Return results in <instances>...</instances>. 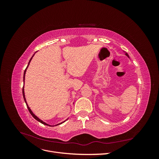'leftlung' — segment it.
I'll use <instances>...</instances> for the list:
<instances>
[{
    "label": "left lung",
    "instance_id": "8db88e82",
    "mask_svg": "<svg viewBox=\"0 0 159 159\" xmlns=\"http://www.w3.org/2000/svg\"><path fill=\"white\" fill-rule=\"evenodd\" d=\"M126 55H127V56H128V55H127V54H126Z\"/></svg>",
    "mask_w": 159,
    "mask_h": 159
}]
</instances>
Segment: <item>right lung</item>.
<instances>
[{"label": "right lung", "mask_w": 159, "mask_h": 159, "mask_svg": "<svg viewBox=\"0 0 159 159\" xmlns=\"http://www.w3.org/2000/svg\"><path fill=\"white\" fill-rule=\"evenodd\" d=\"M33 56H34V55H33ZM32 56V57H33ZM32 57H31V59L30 60V61H29V63H28V66H27V67H26V68L25 69V72H24V77H23V79H24V82H25V74H26V69H27V68H28V65H29V64H30V61H31V60H32ZM22 94H23V98H24V99H25V102H26V106H27V107H28V111H29V112H30V113L32 115V117L34 118L36 120H37L38 121H39L40 123H42V124H44V125H48V124H46V123H44V122H43L42 120H40L39 118H38L36 115L34 114L33 113H32V111H31V109H30V107H28V104H27V103H26V98H25V91H24V86H23V88H22ZM61 123H59L58 125H60V124H61Z\"/></svg>", "instance_id": "right-lung-1"}]
</instances>
